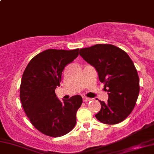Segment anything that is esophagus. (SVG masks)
Segmentation results:
<instances>
[{"label":"esophagus","instance_id":"1","mask_svg":"<svg viewBox=\"0 0 154 154\" xmlns=\"http://www.w3.org/2000/svg\"><path fill=\"white\" fill-rule=\"evenodd\" d=\"M83 101H84V102H87V101H90V100H91V98H87V97H83Z\"/></svg>","mask_w":154,"mask_h":154}]
</instances>
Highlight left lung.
Returning <instances> with one entry per match:
<instances>
[{
    "mask_svg": "<svg viewBox=\"0 0 154 154\" xmlns=\"http://www.w3.org/2000/svg\"><path fill=\"white\" fill-rule=\"evenodd\" d=\"M79 54L98 72L108 92L106 103L99 100L100 111L96 118L113 125L122 122L134 110L139 94V78L128 55L111 44H96L81 48Z\"/></svg>",
    "mask_w": 154,
    "mask_h": 154,
    "instance_id": "left-lung-1",
    "label": "left lung"
}]
</instances>
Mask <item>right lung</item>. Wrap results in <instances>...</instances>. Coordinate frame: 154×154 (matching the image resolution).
<instances>
[{
  "mask_svg": "<svg viewBox=\"0 0 154 154\" xmlns=\"http://www.w3.org/2000/svg\"><path fill=\"white\" fill-rule=\"evenodd\" d=\"M79 51L45 50L30 60L23 74L20 86L23 109L32 125L51 137L66 135L76 123L82 97L73 96L62 103L55 90L60 86L65 66L77 58Z\"/></svg>",
  "mask_w": 154,
  "mask_h": 154,
  "instance_id": "right-lung-1",
  "label": "right lung"
}]
</instances>
